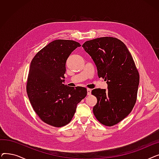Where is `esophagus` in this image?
<instances>
[{
  "label": "esophagus",
  "mask_w": 159,
  "mask_h": 159,
  "mask_svg": "<svg viewBox=\"0 0 159 159\" xmlns=\"http://www.w3.org/2000/svg\"><path fill=\"white\" fill-rule=\"evenodd\" d=\"M91 94V89L88 88L87 89V95H90Z\"/></svg>",
  "instance_id": "obj_1"
}]
</instances>
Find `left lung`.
<instances>
[{"mask_svg": "<svg viewBox=\"0 0 159 159\" xmlns=\"http://www.w3.org/2000/svg\"><path fill=\"white\" fill-rule=\"evenodd\" d=\"M82 47L93 60L98 77L107 84V91H91L97 98L93 114L102 124L113 126L126 118L136 103L139 71L126 46L118 39L97 38L86 41Z\"/></svg>", "mask_w": 159, "mask_h": 159, "instance_id": "left-lung-1", "label": "left lung"}]
</instances>
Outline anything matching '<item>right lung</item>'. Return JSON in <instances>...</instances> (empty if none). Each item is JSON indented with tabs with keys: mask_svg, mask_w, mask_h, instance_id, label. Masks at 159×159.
<instances>
[{
	"mask_svg": "<svg viewBox=\"0 0 159 159\" xmlns=\"http://www.w3.org/2000/svg\"><path fill=\"white\" fill-rule=\"evenodd\" d=\"M80 46L74 40H55L40 49L31 62L28 96L39 117L50 126L60 128L70 123L77 104L87 95L85 88L62 84L66 61Z\"/></svg>",
	"mask_w": 159,
	"mask_h": 159,
	"instance_id": "1",
	"label": "right lung"
}]
</instances>
